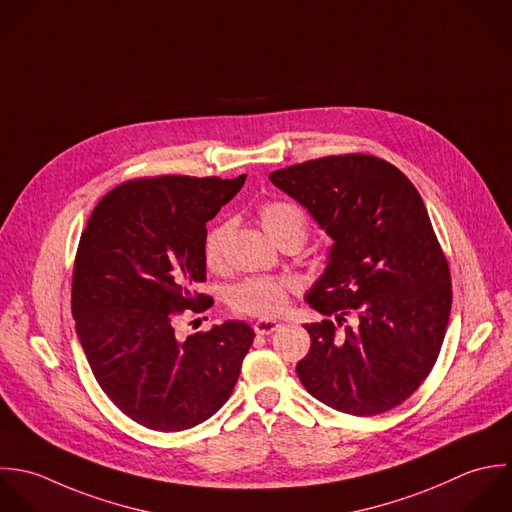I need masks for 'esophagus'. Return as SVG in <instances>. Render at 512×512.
Segmentation results:
<instances>
[{"label":"esophagus","mask_w":512,"mask_h":512,"mask_svg":"<svg viewBox=\"0 0 512 512\" xmlns=\"http://www.w3.org/2000/svg\"><path fill=\"white\" fill-rule=\"evenodd\" d=\"M279 327H281V323H279V321H273V319H259V321H255V325H253V329H255L257 335H271V333L277 331Z\"/></svg>","instance_id":"obj_1"}]
</instances>
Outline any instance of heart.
Masks as SVG:
<instances>
[{
  "label": "heart",
  "mask_w": 512,
  "mask_h": 512,
  "mask_svg": "<svg viewBox=\"0 0 512 512\" xmlns=\"http://www.w3.org/2000/svg\"><path fill=\"white\" fill-rule=\"evenodd\" d=\"M259 221L265 233L279 243L287 235H307V217L295 203L269 201L259 209ZM229 225L213 223L203 237V261L209 269H221L225 257ZM299 291V281L293 277H251L237 283L229 291V305L237 313L273 317L279 315L293 293Z\"/></svg>",
  "instance_id": "1"
}]
</instances>
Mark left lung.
Wrapping results in <instances>:
<instances>
[{
	"label": "left lung",
	"instance_id": "left-lung-1",
	"mask_svg": "<svg viewBox=\"0 0 512 512\" xmlns=\"http://www.w3.org/2000/svg\"><path fill=\"white\" fill-rule=\"evenodd\" d=\"M269 179L333 239L305 301L335 321L305 325L303 387L357 417L401 405L431 373L453 303L451 271L419 191L395 165L363 153L305 161ZM347 316L356 323L339 334Z\"/></svg>",
	"mask_w": 512,
	"mask_h": 512
}]
</instances>
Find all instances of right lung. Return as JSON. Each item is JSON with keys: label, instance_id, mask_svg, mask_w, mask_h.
Wrapping results in <instances>:
<instances>
[{"label": "right lung", "instance_id": "obj_1", "mask_svg": "<svg viewBox=\"0 0 512 512\" xmlns=\"http://www.w3.org/2000/svg\"><path fill=\"white\" fill-rule=\"evenodd\" d=\"M235 179L161 175L121 183L81 233L71 313L89 367L111 403L163 433L191 429L231 397L255 333L243 321L175 333L185 311L213 305L205 281V225L243 187Z\"/></svg>", "mask_w": 512, "mask_h": 512}]
</instances>
